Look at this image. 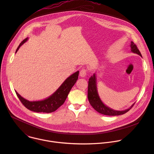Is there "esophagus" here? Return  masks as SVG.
<instances>
[{"mask_svg": "<svg viewBox=\"0 0 154 154\" xmlns=\"http://www.w3.org/2000/svg\"><path fill=\"white\" fill-rule=\"evenodd\" d=\"M86 75V70L85 69H82L80 72V76L82 77H85Z\"/></svg>", "mask_w": 154, "mask_h": 154, "instance_id": "esophagus-1", "label": "esophagus"}]
</instances>
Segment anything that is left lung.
<instances>
[{"instance_id":"obj_1","label":"left lung","mask_w":154,"mask_h":154,"mask_svg":"<svg viewBox=\"0 0 154 154\" xmlns=\"http://www.w3.org/2000/svg\"><path fill=\"white\" fill-rule=\"evenodd\" d=\"M130 48L131 52L134 54H137L140 56L142 57L141 52L138 50L137 46L135 43L131 41L130 42ZM88 99L93 108L99 113H101L104 115L108 116H117L125 114L128 112L131 108L135 103H134L130 108L122 111L115 110V109L109 108L105 105L103 102L101 100L97 91V82H96V75L94 73L93 75L91 76L88 82Z\"/></svg>"}]
</instances>
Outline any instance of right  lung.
<instances>
[{
    "label": "right lung",
    "mask_w": 154,
    "mask_h": 154,
    "mask_svg": "<svg viewBox=\"0 0 154 154\" xmlns=\"http://www.w3.org/2000/svg\"><path fill=\"white\" fill-rule=\"evenodd\" d=\"M27 40L28 38H26L20 43L16 51V53L20 47L24 45ZM79 74V71H78L71 75L63 82L61 86L51 96L42 100L29 101L23 98L17 93V91H15V92L22 103L30 110L37 113H52L57 110L64 103L72 87L75 85L78 79Z\"/></svg>",
    "instance_id": "obj_1"
}]
</instances>
